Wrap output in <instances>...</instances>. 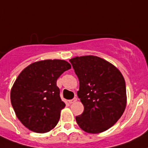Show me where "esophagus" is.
<instances>
[{"instance_id": "1", "label": "esophagus", "mask_w": 148, "mask_h": 148, "mask_svg": "<svg viewBox=\"0 0 148 148\" xmlns=\"http://www.w3.org/2000/svg\"><path fill=\"white\" fill-rule=\"evenodd\" d=\"M77 101V98H74L73 99H71V100H68V102L70 103V104H73V103L76 102Z\"/></svg>"}]
</instances>
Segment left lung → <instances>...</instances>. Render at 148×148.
<instances>
[{"instance_id":"8db88e82","label":"left lung","mask_w":148,"mask_h":148,"mask_svg":"<svg viewBox=\"0 0 148 148\" xmlns=\"http://www.w3.org/2000/svg\"><path fill=\"white\" fill-rule=\"evenodd\" d=\"M70 62L79 81L78 98L84 106L76 121L87 133L97 134L110 129L126 109L125 80L118 68L95 56H76Z\"/></svg>"}]
</instances>
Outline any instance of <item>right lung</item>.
Returning <instances> with one entry per match:
<instances>
[{
	"label": "right lung",
	"instance_id": "obj_1",
	"mask_svg": "<svg viewBox=\"0 0 148 148\" xmlns=\"http://www.w3.org/2000/svg\"><path fill=\"white\" fill-rule=\"evenodd\" d=\"M71 68L62 59H46L32 63L18 74L11 89V104L28 130L45 133L56 126L65 107L56 81Z\"/></svg>",
	"mask_w": 148,
	"mask_h": 148
}]
</instances>
